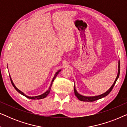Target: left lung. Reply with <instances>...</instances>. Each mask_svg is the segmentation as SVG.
<instances>
[{
    "label": "left lung",
    "instance_id": "left-lung-1",
    "mask_svg": "<svg viewBox=\"0 0 127 127\" xmlns=\"http://www.w3.org/2000/svg\"><path fill=\"white\" fill-rule=\"evenodd\" d=\"M120 70V61H119V67H118V73H117V77H116L115 81H114V82L113 84L112 87H111L109 88V89L107 90V91L106 92V93L102 94H101V95H97V96H83V95H81L80 94H79L77 93V91H76V90L75 86H74V94H75L76 96H77V98L79 99L80 100H81V101H84V102H93V101H95V100H98V99H101L102 98H103V97L107 96V95H108L110 93L111 91L112 90L113 88V87L114 86V85H115V84H116V81L117 80L118 78H119V77Z\"/></svg>",
    "mask_w": 127,
    "mask_h": 127
}]
</instances>
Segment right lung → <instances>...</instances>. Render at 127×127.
<instances>
[{"mask_svg":"<svg viewBox=\"0 0 127 127\" xmlns=\"http://www.w3.org/2000/svg\"><path fill=\"white\" fill-rule=\"evenodd\" d=\"M61 70V69H60V70H58V71H57V72H56V73H55V74L54 75V77H53V80H52V81H51V85H50V87H49V88H48V90H47V91L46 92H45L44 93H43V94H41V95H39V96H27V95H26L25 94H24V93H22V91H21L20 90H19L18 89V88H17L15 86V85L14 84V83H13V81H12L11 78V77H10V80H11V84H12V85H13V87H14L15 89L17 91H18L19 93L21 94L22 95H24V96H26V97H27V98H29V99H43V98H46V97L48 95V94L50 93V90H51V88L52 84H53V81H54V79H55V77H57V76L58 75V74L59 73V72H60Z\"/></svg>","mask_w":127,"mask_h":127,"instance_id":"add662e5","label":"right lung"}]
</instances>
